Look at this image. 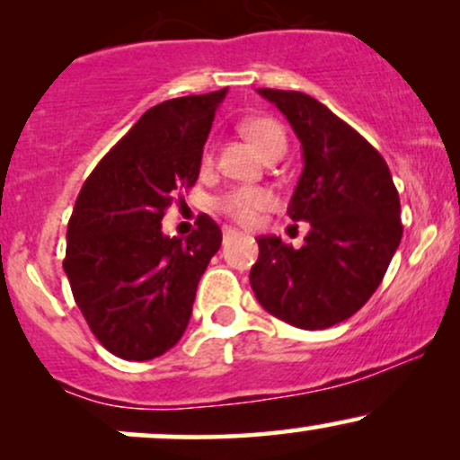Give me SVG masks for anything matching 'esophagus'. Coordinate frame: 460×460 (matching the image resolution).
Segmentation results:
<instances>
[{"label":"esophagus","mask_w":460,"mask_h":460,"mask_svg":"<svg viewBox=\"0 0 460 460\" xmlns=\"http://www.w3.org/2000/svg\"><path fill=\"white\" fill-rule=\"evenodd\" d=\"M235 235H240V231L229 229V226H225V229H223V240H225V242L231 240V237H235Z\"/></svg>","instance_id":"obj_1"}]
</instances>
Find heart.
I'll use <instances>...</instances> for the list:
<instances>
[{
  "label": "heart",
  "mask_w": 460,
  "mask_h": 460,
  "mask_svg": "<svg viewBox=\"0 0 460 460\" xmlns=\"http://www.w3.org/2000/svg\"><path fill=\"white\" fill-rule=\"evenodd\" d=\"M242 131L252 140V145H255L263 155H270L274 151L288 149V136H285V129L274 119H268V116H255V119L244 120V123H242ZM212 146H208L203 155L205 164L212 162ZM270 205L272 192L260 186L234 188L218 199L220 212L240 225H251L252 220L257 218V214L263 212L266 208H270Z\"/></svg>",
  "instance_id": "1"
}]
</instances>
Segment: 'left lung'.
<instances>
[{
    "label": "left lung",
    "instance_id": "8db88e82",
    "mask_svg": "<svg viewBox=\"0 0 460 460\" xmlns=\"http://www.w3.org/2000/svg\"><path fill=\"white\" fill-rule=\"evenodd\" d=\"M303 146V172L288 205L311 225L305 244L261 235L251 288L274 318L318 331L357 314L381 285L402 240L400 197L387 162L358 131L314 97L257 88Z\"/></svg>",
    "mask_w": 460,
    "mask_h": 460
}]
</instances>
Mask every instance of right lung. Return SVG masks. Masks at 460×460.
Listing matches in <instances>:
<instances>
[{
    "mask_svg": "<svg viewBox=\"0 0 460 460\" xmlns=\"http://www.w3.org/2000/svg\"><path fill=\"white\" fill-rule=\"evenodd\" d=\"M225 94L226 88L153 105L79 190L62 266L94 337L116 357L149 361L186 331L223 234L203 214L186 240L168 237L162 218L179 190L197 183Z\"/></svg>",
    "mask_w": 460,
    "mask_h": 460,
    "instance_id": "right-lung-1",
    "label": "right lung"
}]
</instances>
